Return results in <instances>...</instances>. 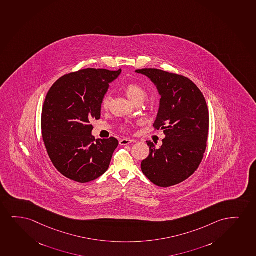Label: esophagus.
I'll return each mask as SVG.
<instances>
[{"instance_id": "esophagus-1", "label": "esophagus", "mask_w": 256, "mask_h": 256, "mask_svg": "<svg viewBox=\"0 0 256 256\" xmlns=\"http://www.w3.org/2000/svg\"><path fill=\"white\" fill-rule=\"evenodd\" d=\"M132 142H134V140L122 139L120 140V145H122V146H125V145H128V144Z\"/></svg>"}]
</instances>
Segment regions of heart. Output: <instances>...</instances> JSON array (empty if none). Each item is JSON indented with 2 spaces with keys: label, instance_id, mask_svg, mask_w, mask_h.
Wrapping results in <instances>:
<instances>
[{
  "label": "heart",
  "instance_id": "heart-1",
  "mask_svg": "<svg viewBox=\"0 0 256 256\" xmlns=\"http://www.w3.org/2000/svg\"><path fill=\"white\" fill-rule=\"evenodd\" d=\"M125 93H126V96L130 98L131 102L134 103L139 102H143L145 100L146 96V90H144V88L137 84V83H130L126 85L125 88ZM110 102H111V96L106 94L103 98L102 102V106L104 110L108 108L110 105Z\"/></svg>",
  "mask_w": 256,
  "mask_h": 256
}]
</instances>
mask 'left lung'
<instances>
[{"label": "left lung", "instance_id": "8db88e82", "mask_svg": "<svg viewBox=\"0 0 256 256\" xmlns=\"http://www.w3.org/2000/svg\"><path fill=\"white\" fill-rule=\"evenodd\" d=\"M150 78L160 96L154 126L163 130L162 145L148 140L150 156L143 160V174L157 186L168 188L192 176L206 148L210 114L206 100L186 77L156 68L136 70Z\"/></svg>", "mask_w": 256, "mask_h": 256}]
</instances>
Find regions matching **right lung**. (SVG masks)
I'll return each mask as SVG.
<instances>
[{"mask_svg":"<svg viewBox=\"0 0 256 256\" xmlns=\"http://www.w3.org/2000/svg\"><path fill=\"white\" fill-rule=\"evenodd\" d=\"M122 70L86 68L60 77L44 102L42 130L50 160L62 174L80 183L106 172L119 142L94 139L92 120L100 119L102 102Z\"/></svg>","mask_w":256,"mask_h":256,"instance_id":"add662e5","label":"right lung"}]
</instances>
